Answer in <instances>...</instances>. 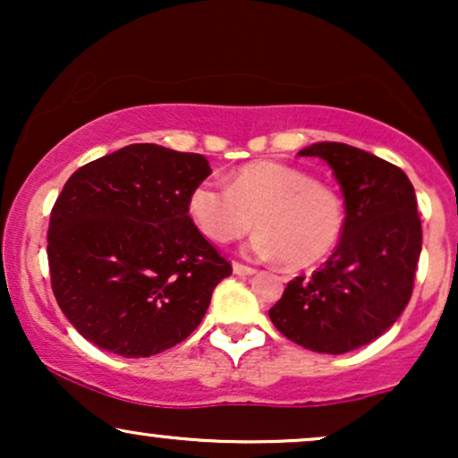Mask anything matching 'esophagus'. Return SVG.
<instances>
[{
    "label": "esophagus",
    "mask_w": 458,
    "mask_h": 458,
    "mask_svg": "<svg viewBox=\"0 0 458 458\" xmlns=\"http://www.w3.org/2000/svg\"><path fill=\"white\" fill-rule=\"evenodd\" d=\"M233 271L236 273V276H254L256 273L254 267H247V265H243V262H233Z\"/></svg>",
    "instance_id": "obj_1"
}]
</instances>
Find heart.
Here are the masks:
<instances>
[{"instance_id": "1", "label": "heart", "mask_w": 458, "mask_h": 458, "mask_svg": "<svg viewBox=\"0 0 458 458\" xmlns=\"http://www.w3.org/2000/svg\"><path fill=\"white\" fill-rule=\"evenodd\" d=\"M187 213L207 239L230 243L256 225L251 251L284 259L291 269L318 265L338 245L344 225L340 198L312 174L280 161H251L230 178L228 189L199 182L187 198Z\"/></svg>"}]
</instances>
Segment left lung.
Returning <instances> with one entry per match:
<instances>
[{
  "label": "left lung",
  "instance_id": "left-lung-1",
  "mask_svg": "<svg viewBox=\"0 0 458 458\" xmlns=\"http://www.w3.org/2000/svg\"><path fill=\"white\" fill-rule=\"evenodd\" d=\"M299 157H318L344 196L343 239L310 277L288 282L269 310L288 340L340 355L379 338L411 299L422 224L411 181L401 167L340 141H317Z\"/></svg>",
  "mask_w": 458,
  "mask_h": 458
}]
</instances>
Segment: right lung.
<instances>
[{"label": "right lung", "instance_id": "obj_1", "mask_svg": "<svg viewBox=\"0 0 458 458\" xmlns=\"http://www.w3.org/2000/svg\"><path fill=\"white\" fill-rule=\"evenodd\" d=\"M207 157L131 144L86 163L66 181L49 222L51 286L88 343L150 357L202 323L230 262L187 213Z\"/></svg>", "mask_w": 458, "mask_h": 458}]
</instances>
